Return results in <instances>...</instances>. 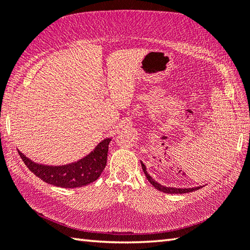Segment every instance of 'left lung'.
<instances>
[{
    "mask_svg": "<svg viewBox=\"0 0 250 250\" xmlns=\"http://www.w3.org/2000/svg\"><path fill=\"white\" fill-rule=\"evenodd\" d=\"M141 167H142L143 172H145V174L146 176L147 181H149L150 183L153 185L156 189H159V191L163 192V193H167V194H184V193H189V192L196 191V189H200L202 188V186H198V188H167V186H163V185H161L160 183H158V182H156L155 180L152 179L149 173L146 172V166L142 162H141Z\"/></svg>",
    "mask_w": 250,
    "mask_h": 250,
    "instance_id": "8db88e82",
    "label": "left lung"
}]
</instances>
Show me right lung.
Wrapping results in <instances>:
<instances>
[{"mask_svg": "<svg viewBox=\"0 0 250 250\" xmlns=\"http://www.w3.org/2000/svg\"><path fill=\"white\" fill-rule=\"evenodd\" d=\"M110 141V138L104 139L89 154L65 166H45L36 163L20 150L18 152L25 166L41 180L59 188H75L90 184L100 176L107 164Z\"/></svg>", "mask_w": 250, "mask_h": 250, "instance_id": "add662e5", "label": "right lung"}]
</instances>
